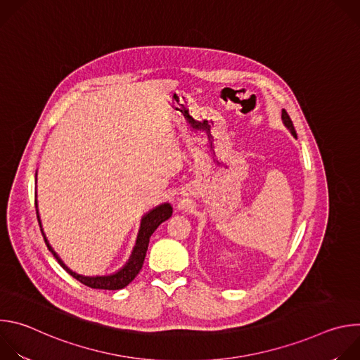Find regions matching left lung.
<instances>
[{
  "mask_svg": "<svg viewBox=\"0 0 360 360\" xmlns=\"http://www.w3.org/2000/svg\"><path fill=\"white\" fill-rule=\"evenodd\" d=\"M282 121H283V124H285V127L290 131V134L295 136V138H297V135H296V131H295V128H293V124H292V120L289 118V115H288V112L285 111V110H282Z\"/></svg>",
  "mask_w": 360,
  "mask_h": 360,
  "instance_id": "1",
  "label": "left lung"
}]
</instances>
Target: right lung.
<instances>
[{
	"mask_svg": "<svg viewBox=\"0 0 360 360\" xmlns=\"http://www.w3.org/2000/svg\"><path fill=\"white\" fill-rule=\"evenodd\" d=\"M35 208H37V199H35ZM172 215V207L169 203H162L160 207L153 208L152 211H149L146 215L142 217L141 219V226H139V232H138V238H136V243L134 246V250L129 256L128 262L124 265L122 269H120L118 272L112 274V275H107V276H84L79 274H75L74 271H71L58 256V253L53 249V246L49 245L44 231L42 236L44 240L46 243V248L51 250V253L54 255V258L58 261V264L77 281H79L81 283L92 288V289H107V290H118L125 288L127 285H129L135 276L139 274V271L142 269L143 261H145V255L148 250V243H149V238L150 235L155 232V229L165 222L167 219H169ZM37 218L41 226V221H39V215H38V210H37Z\"/></svg>",
	"mask_w": 360,
	"mask_h": 360,
	"instance_id": "obj_1",
	"label": "right lung"
}]
</instances>
